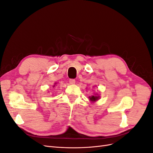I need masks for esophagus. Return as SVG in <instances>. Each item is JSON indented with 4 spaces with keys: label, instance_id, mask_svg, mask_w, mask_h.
<instances>
[{
    "label": "esophagus",
    "instance_id": "1",
    "mask_svg": "<svg viewBox=\"0 0 153 153\" xmlns=\"http://www.w3.org/2000/svg\"><path fill=\"white\" fill-rule=\"evenodd\" d=\"M69 84H75V79H70L69 80Z\"/></svg>",
    "mask_w": 153,
    "mask_h": 153
}]
</instances>
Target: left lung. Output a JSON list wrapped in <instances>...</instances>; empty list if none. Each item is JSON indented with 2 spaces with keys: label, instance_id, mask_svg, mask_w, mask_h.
<instances>
[{
  "label": "left lung",
  "instance_id": "obj_1",
  "mask_svg": "<svg viewBox=\"0 0 153 153\" xmlns=\"http://www.w3.org/2000/svg\"><path fill=\"white\" fill-rule=\"evenodd\" d=\"M99 98V96H92L91 97H89V99L91 101H95L96 100H98Z\"/></svg>",
  "mask_w": 153,
  "mask_h": 153
}]
</instances>
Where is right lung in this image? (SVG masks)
<instances>
[{"instance_id":"add662e5","label":"right lung","mask_w":153,"mask_h":153,"mask_svg":"<svg viewBox=\"0 0 153 153\" xmlns=\"http://www.w3.org/2000/svg\"><path fill=\"white\" fill-rule=\"evenodd\" d=\"M54 86H55V85H54Z\"/></svg>"}]
</instances>
